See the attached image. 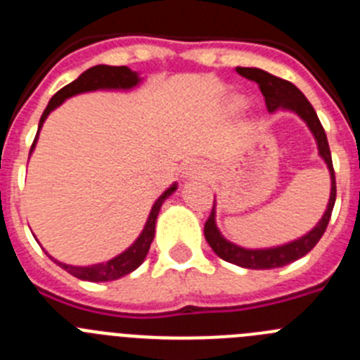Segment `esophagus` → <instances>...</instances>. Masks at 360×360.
<instances>
[{"mask_svg": "<svg viewBox=\"0 0 360 360\" xmlns=\"http://www.w3.org/2000/svg\"><path fill=\"white\" fill-rule=\"evenodd\" d=\"M207 174H209L207 165L202 164V162H191V164L187 165L186 178H195V180H198V178H205Z\"/></svg>", "mask_w": 360, "mask_h": 360, "instance_id": "obj_1", "label": "esophagus"}]
</instances>
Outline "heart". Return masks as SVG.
Wrapping results in <instances>:
<instances>
[{"mask_svg": "<svg viewBox=\"0 0 360 360\" xmlns=\"http://www.w3.org/2000/svg\"><path fill=\"white\" fill-rule=\"evenodd\" d=\"M236 106H240V108L243 106V101H238V103H236Z\"/></svg>", "mask_w": 360, "mask_h": 360, "instance_id": "heart-1", "label": "heart"}]
</instances>
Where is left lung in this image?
Instances as JSON below:
<instances>
[{
  "instance_id": "8db88e82",
  "label": "left lung",
  "mask_w": 360,
  "mask_h": 360,
  "mask_svg": "<svg viewBox=\"0 0 360 360\" xmlns=\"http://www.w3.org/2000/svg\"><path fill=\"white\" fill-rule=\"evenodd\" d=\"M236 72L240 73L241 77L254 81L259 90H262L263 97H265L266 110L270 113H274L276 110H288L294 111L295 115L301 117V119L307 122L308 129L311 131L314 139L317 142V151H319V157L323 158L326 167L330 171V180H332V189H330V200L328 205H326V211H324L323 218L319 219V224L311 229L308 234L297 238V240L290 241V243L279 245V247H270V249H243L240 245L231 243L229 240H225L224 234L219 232V229L216 227V202L212 205V211L209 214V219L205 221V227H203V234H205V240L211 245V249L218 254L221 259L229 263H234L238 266H243V269H254V270H269V269H278V266H285L288 263L295 262L299 257L307 256L314 247L317 245V241L321 240V236L324 234L326 227H328L330 216H332L333 205H335V173H333V164H332V153H330L328 141H326V133H324L323 126H321V120L317 117L316 110L308 103V98L301 94L299 88H295L292 82L285 81V79H279L272 73L265 72V70L259 68H241L238 66Z\"/></svg>"
}]
</instances>
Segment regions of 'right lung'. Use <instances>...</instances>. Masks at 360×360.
Wrapping results in <instances>:
<instances>
[{"instance_id":"add662e5","label":"right lung","mask_w":360,"mask_h":360,"mask_svg":"<svg viewBox=\"0 0 360 360\" xmlns=\"http://www.w3.org/2000/svg\"><path fill=\"white\" fill-rule=\"evenodd\" d=\"M142 79L139 77V73L129 70L128 66H108V65H97L94 68H88L86 72H82L77 79L70 84H66L65 88L57 91L52 98H50L49 106L43 111L39 120V128H37V135L34 139V144H32L30 153L34 151L37 142V136H39L41 128H43V122L46 120V117L56 110L57 106H61L66 98L73 97V95L86 94V91H95V90H131L135 88ZM176 191V184L165 189L158 200L153 203L151 212L148 216V221H146L144 229H142L141 236L136 238L128 249L120 252L119 256L111 257L106 263H97V265H88V266H73L66 265V263L53 262L57 265L65 269L66 272H70L75 278L82 279V281H94V283H103V281H113V279H119L122 276H128L129 272H133L135 269L142 265V262L146 259L149 252V247H151V241L155 238V225H157V216L160 211L162 203L165 202V198H169Z\"/></svg>"}]
</instances>
